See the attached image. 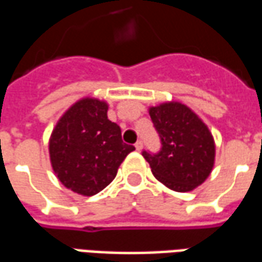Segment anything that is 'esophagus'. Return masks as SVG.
Listing matches in <instances>:
<instances>
[{
	"label": "esophagus",
	"mask_w": 262,
	"mask_h": 262,
	"mask_svg": "<svg viewBox=\"0 0 262 262\" xmlns=\"http://www.w3.org/2000/svg\"><path fill=\"white\" fill-rule=\"evenodd\" d=\"M135 147H136V150H139V151H140V150H142V148H143V142H142V140H137L136 144H135Z\"/></svg>",
	"instance_id": "34e87169"
}]
</instances>
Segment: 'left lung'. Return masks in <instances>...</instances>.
I'll return each instance as SVG.
<instances>
[{"mask_svg": "<svg viewBox=\"0 0 262 262\" xmlns=\"http://www.w3.org/2000/svg\"><path fill=\"white\" fill-rule=\"evenodd\" d=\"M148 114L161 142L159 153H142L153 176L177 192L199 187L214 163V142L208 126L180 102L151 106Z\"/></svg>", "mask_w": 262, "mask_h": 262, "instance_id": "8db88e82", "label": "left lung"}]
</instances>
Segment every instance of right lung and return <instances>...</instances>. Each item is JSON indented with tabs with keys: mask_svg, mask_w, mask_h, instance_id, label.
Instances as JSON below:
<instances>
[{
	"mask_svg": "<svg viewBox=\"0 0 262 262\" xmlns=\"http://www.w3.org/2000/svg\"><path fill=\"white\" fill-rule=\"evenodd\" d=\"M135 147L108 119V103L84 98L66 111L52 132L49 153L54 174L73 192L95 195L112 182Z\"/></svg>",
	"mask_w": 262,
	"mask_h": 262,
	"instance_id": "obj_1",
	"label": "right lung"
}]
</instances>
